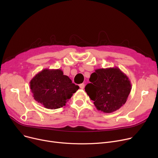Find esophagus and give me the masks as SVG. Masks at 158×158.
Masks as SVG:
<instances>
[{
    "instance_id": "obj_1",
    "label": "esophagus",
    "mask_w": 158,
    "mask_h": 158,
    "mask_svg": "<svg viewBox=\"0 0 158 158\" xmlns=\"http://www.w3.org/2000/svg\"><path fill=\"white\" fill-rule=\"evenodd\" d=\"M79 87L81 89H83L85 88V84L84 83H82L79 85Z\"/></svg>"
}]
</instances>
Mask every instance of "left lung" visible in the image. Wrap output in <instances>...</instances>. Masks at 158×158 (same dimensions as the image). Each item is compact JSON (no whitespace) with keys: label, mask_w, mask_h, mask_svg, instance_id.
I'll use <instances>...</instances> for the list:
<instances>
[{"label":"left lung","mask_w":158,"mask_h":158,"mask_svg":"<svg viewBox=\"0 0 158 158\" xmlns=\"http://www.w3.org/2000/svg\"><path fill=\"white\" fill-rule=\"evenodd\" d=\"M89 80L85 91L98 111L113 113L126 102L131 83L118 67L96 69Z\"/></svg>","instance_id":"left-lung-1"}]
</instances>
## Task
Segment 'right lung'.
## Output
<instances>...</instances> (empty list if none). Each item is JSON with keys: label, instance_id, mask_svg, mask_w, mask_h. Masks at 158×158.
Listing matches in <instances>:
<instances>
[{"label": "right lung", "instance_id": "obj_1", "mask_svg": "<svg viewBox=\"0 0 158 158\" xmlns=\"http://www.w3.org/2000/svg\"><path fill=\"white\" fill-rule=\"evenodd\" d=\"M30 88L35 100L51 110L65 106L79 88L61 70L48 69L36 74L30 81Z\"/></svg>", "mask_w": 158, "mask_h": 158}]
</instances>
